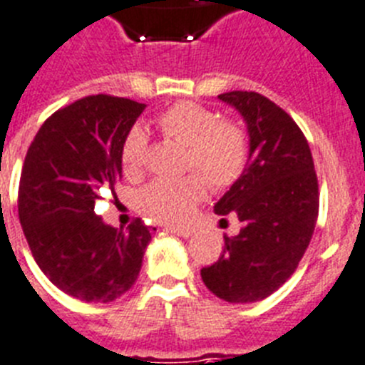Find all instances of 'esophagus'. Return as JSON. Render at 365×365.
<instances>
[{"instance_id":"34e87169","label":"esophagus","mask_w":365,"mask_h":365,"mask_svg":"<svg viewBox=\"0 0 365 365\" xmlns=\"http://www.w3.org/2000/svg\"><path fill=\"white\" fill-rule=\"evenodd\" d=\"M169 231L170 233H174V235H178V237H183V239H189V237L192 235V233H195V231L191 230V227H169Z\"/></svg>"}]
</instances>
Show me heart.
<instances>
[{
  "label": "heart",
  "mask_w": 365,
  "mask_h": 365,
  "mask_svg": "<svg viewBox=\"0 0 365 365\" xmlns=\"http://www.w3.org/2000/svg\"><path fill=\"white\" fill-rule=\"evenodd\" d=\"M167 138L187 147L185 163L204 174L209 185L222 189L235 182L248 161V139L244 130L220 119L217 112L198 103H178L167 108L156 119ZM148 135L141 125L126 132L121 145V165L128 176L141 173ZM198 174L183 178H156L135 196L138 207L154 220L182 222L192 205L202 200L205 182Z\"/></svg>",
  "instance_id": "b5f03b06"
}]
</instances>
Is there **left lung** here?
I'll return each instance as SVG.
<instances>
[{
    "mask_svg": "<svg viewBox=\"0 0 365 365\" xmlns=\"http://www.w3.org/2000/svg\"><path fill=\"white\" fill-rule=\"evenodd\" d=\"M248 130V161L240 178L215 204L235 213L240 231L224 235V253L202 268L205 287L230 303H255L274 294L299 264L318 220V178L305 135L283 108L255 91L218 95Z\"/></svg>",
    "mask_w": 365,
    "mask_h": 365,
    "instance_id": "left-lung-1",
    "label": "left lung"
}]
</instances>
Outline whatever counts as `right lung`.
<instances>
[{
    "label": "right lung",
    "instance_id": "1",
    "mask_svg": "<svg viewBox=\"0 0 365 365\" xmlns=\"http://www.w3.org/2000/svg\"><path fill=\"white\" fill-rule=\"evenodd\" d=\"M147 104L90 95L47 119L21 169L18 215L40 270L68 296L110 303L128 292L156 227H113L95 213L123 176L121 145Z\"/></svg>",
    "mask_w": 365,
    "mask_h": 365
}]
</instances>
